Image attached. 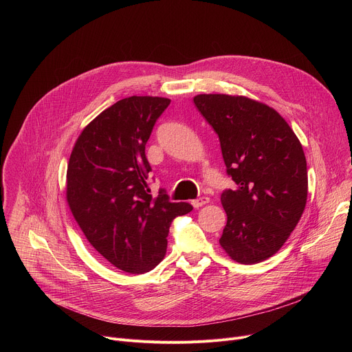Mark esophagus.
<instances>
[{"label":"esophagus","instance_id":"34e87169","mask_svg":"<svg viewBox=\"0 0 352 352\" xmlns=\"http://www.w3.org/2000/svg\"><path fill=\"white\" fill-rule=\"evenodd\" d=\"M209 202H210V199L208 196H202V197H197V199L192 200V205H193V208H200Z\"/></svg>","mask_w":352,"mask_h":352}]
</instances>
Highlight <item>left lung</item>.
<instances>
[{"label":"left lung","instance_id":"left-lung-1","mask_svg":"<svg viewBox=\"0 0 352 352\" xmlns=\"http://www.w3.org/2000/svg\"><path fill=\"white\" fill-rule=\"evenodd\" d=\"M193 103L220 139L236 188L221 193L226 254L242 265L273 256L302 216L308 171L302 144L272 107L245 96L197 94Z\"/></svg>","mask_w":352,"mask_h":352}]
</instances>
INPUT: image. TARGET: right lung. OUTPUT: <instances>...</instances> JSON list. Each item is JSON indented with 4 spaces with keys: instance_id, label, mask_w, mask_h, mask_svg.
<instances>
[{
    "instance_id": "obj_1",
    "label": "right lung",
    "mask_w": 352,
    "mask_h": 352,
    "mask_svg": "<svg viewBox=\"0 0 352 352\" xmlns=\"http://www.w3.org/2000/svg\"><path fill=\"white\" fill-rule=\"evenodd\" d=\"M171 100L132 96L100 113L79 135L67 170L69 209L90 245L131 274L155 269L166 255L167 235L189 204H174L147 185L152 171L144 146Z\"/></svg>"
}]
</instances>
